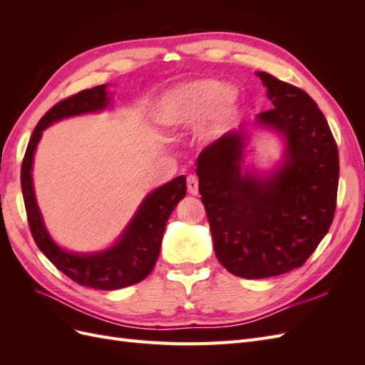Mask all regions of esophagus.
I'll return each instance as SVG.
<instances>
[{
  "label": "esophagus",
  "instance_id": "obj_1",
  "mask_svg": "<svg viewBox=\"0 0 365 365\" xmlns=\"http://www.w3.org/2000/svg\"><path fill=\"white\" fill-rule=\"evenodd\" d=\"M187 190H189L190 195H197V178L195 175L187 176Z\"/></svg>",
  "mask_w": 365,
  "mask_h": 365
}]
</instances>
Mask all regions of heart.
<instances>
[{"mask_svg": "<svg viewBox=\"0 0 365 365\" xmlns=\"http://www.w3.org/2000/svg\"><path fill=\"white\" fill-rule=\"evenodd\" d=\"M237 93L215 79H196L176 85L165 93L157 109V121L165 128H190L210 110L215 128L222 126L235 114Z\"/></svg>", "mask_w": 365, "mask_h": 365, "instance_id": "b5f03b06", "label": "heart"}]
</instances>
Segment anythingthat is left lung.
<instances>
[{
	"instance_id": "left-lung-1",
	"label": "left lung",
	"mask_w": 365,
	"mask_h": 365,
	"mask_svg": "<svg viewBox=\"0 0 365 365\" xmlns=\"http://www.w3.org/2000/svg\"><path fill=\"white\" fill-rule=\"evenodd\" d=\"M272 109L207 146L196 160L217 260L242 279L300 268L334 220L339 157L327 120L312 97L268 73H256ZM279 133L282 161L271 171L245 164L249 128Z\"/></svg>"
}]
</instances>
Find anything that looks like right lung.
<instances>
[{"mask_svg": "<svg viewBox=\"0 0 365 365\" xmlns=\"http://www.w3.org/2000/svg\"><path fill=\"white\" fill-rule=\"evenodd\" d=\"M111 105L108 85L83 90L54 105L46 113L30 137L21 165V189L31 236L38 248L67 277L86 288L115 291L145 280L160 256L165 224L173 208L185 196V176L169 181L146 195L129 224L111 247L93 252H74L59 247L43 224L33 187V157L42 132L63 118L101 113Z\"/></svg>", "mask_w": 365, "mask_h": 365, "instance_id": "right-lung-1", "label": "right lung"}]
</instances>
